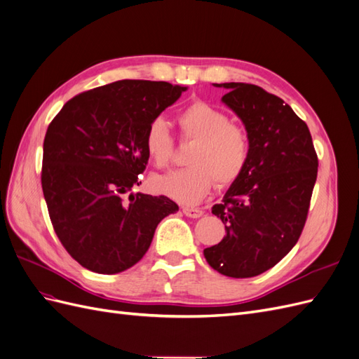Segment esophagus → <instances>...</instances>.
I'll list each match as a JSON object with an SVG mask.
<instances>
[{
    "label": "esophagus",
    "mask_w": 359,
    "mask_h": 359,
    "mask_svg": "<svg viewBox=\"0 0 359 359\" xmlns=\"http://www.w3.org/2000/svg\"><path fill=\"white\" fill-rule=\"evenodd\" d=\"M182 212L186 214L190 219H199L203 215V211L199 208H190V206H182Z\"/></svg>",
    "instance_id": "34e87169"
}]
</instances>
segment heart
Wrapping results in <instances>:
<instances>
[{
  "label": "heart",
  "instance_id": "b5f03b06",
  "mask_svg": "<svg viewBox=\"0 0 359 359\" xmlns=\"http://www.w3.org/2000/svg\"><path fill=\"white\" fill-rule=\"evenodd\" d=\"M182 140H194L187 163L191 166L160 175L153 189L165 196L193 205L201 202L214 186L231 187L243 177L250 161L252 144L247 130L231 121L229 115L210 103L196 100L178 114ZM145 149L157 168H168L175 153V142L163 118L147 127Z\"/></svg>",
  "mask_w": 359,
  "mask_h": 359
}]
</instances>
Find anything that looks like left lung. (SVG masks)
<instances>
[{
    "label": "left lung",
    "instance_id": "1",
    "mask_svg": "<svg viewBox=\"0 0 359 359\" xmlns=\"http://www.w3.org/2000/svg\"><path fill=\"white\" fill-rule=\"evenodd\" d=\"M222 102L241 118L252 144L243 177L212 214L226 236L203 250L217 273L248 278L277 265L299 240L307 220L318 154L307 124L280 97L252 83H214Z\"/></svg>",
    "mask_w": 359,
    "mask_h": 359
}]
</instances>
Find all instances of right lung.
Returning a JSON list of instances; mask_svg holds the SVG:
<instances>
[{"label":"right lung","mask_w":359,"mask_h":359,"mask_svg":"<svg viewBox=\"0 0 359 359\" xmlns=\"http://www.w3.org/2000/svg\"><path fill=\"white\" fill-rule=\"evenodd\" d=\"M186 86L124 79L74 95L43 142L41 189L50 222L83 268L118 274L137 264L157 224L178 211L166 196L130 193L148 163V124Z\"/></svg>","instance_id":"obj_1"}]
</instances>
